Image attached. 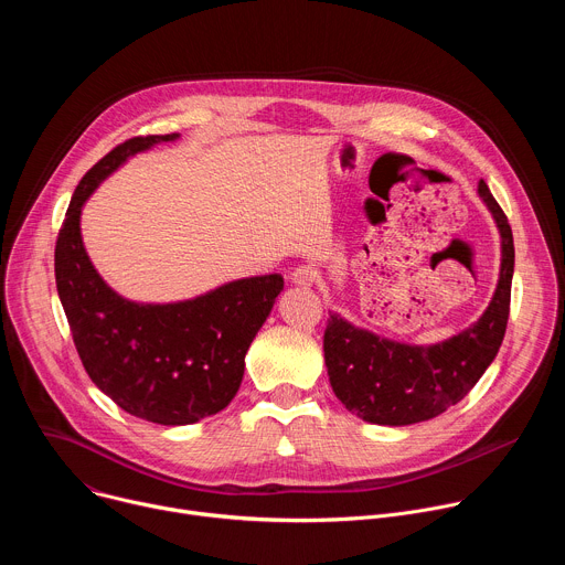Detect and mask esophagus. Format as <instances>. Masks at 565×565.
Here are the masks:
<instances>
[{
	"instance_id": "1",
	"label": "esophagus",
	"mask_w": 565,
	"mask_h": 565,
	"mask_svg": "<svg viewBox=\"0 0 565 565\" xmlns=\"http://www.w3.org/2000/svg\"><path fill=\"white\" fill-rule=\"evenodd\" d=\"M290 281L295 286H303V288H310L315 281H317V270L310 268V266H299L290 273Z\"/></svg>"
}]
</instances>
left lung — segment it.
I'll return each mask as SVG.
<instances>
[{"instance_id": "obj_1", "label": "left lung", "mask_w": 565, "mask_h": 565, "mask_svg": "<svg viewBox=\"0 0 565 565\" xmlns=\"http://www.w3.org/2000/svg\"><path fill=\"white\" fill-rule=\"evenodd\" d=\"M478 196L501 234L497 290L473 324L436 344H407L351 324L333 312L324 333V360L333 393L364 423L405 427L431 420L460 402L494 362L510 315L514 238L508 216L486 181Z\"/></svg>"}]
</instances>
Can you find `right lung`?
Masks as SVG:
<instances>
[{
	"label": "right lung",
	"instance_id": "add662e5",
	"mask_svg": "<svg viewBox=\"0 0 565 565\" xmlns=\"http://www.w3.org/2000/svg\"><path fill=\"white\" fill-rule=\"evenodd\" d=\"M179 138L138 136L111 149L75 188L55 246L57 295L89 377L127 414L166 427L194 425L230 405L284 290L281 275H262L153 303L127 299L100 277L79 230L85 203L129 158Z\"/></svg>",
	"mask_w": 565,
	"mask_h": 565
}]
</instances>
